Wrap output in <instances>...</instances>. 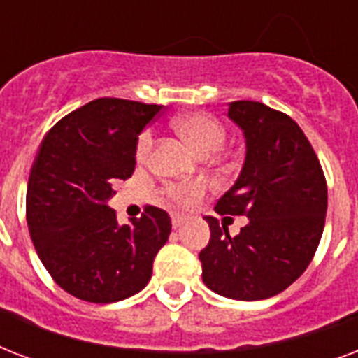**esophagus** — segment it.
<instances>
[{
  "mask_svg": "<svg viewBox=\"0 0 358 358\" xmlns=\"http://www.w3.org/2000/svg\"><path fill=\"white\" fill-rule=\"evenodd\" d=\"M184 223H185L184 215H176V213H174V215H173V229H180V227H182Z\"/></svg>",
  "mask_w": 358,
  "mask_h": 358,
  "instance_id": "obj_1",
  "label": "esophagus"
}]
</instances>
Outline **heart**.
<instances>
[{"mask_svg": "<svg viewBox=\"0 0 358 358\" xmlns=\"http://www.w3.org/2000/svg\"><path fill=\"white\" fill-rule=\"evenodd\" d=\"M174 129L178 131V135L187 143V145L196 150L202 156H210L213 152H217L224 143V128L221 126L217 119H213L212 115L206 113H189L182 115L174 120ZM152 146V137L145 134L139 139V146H137V156L143 159L146 157L148 150ZM202 184H187L180 185V187H169V196L174 199L180 204H191L196 196L202 195Z\"/></svg>", "mask_w": 358, "mask_h": 358, "instance_id": "1", "label": "heart"}]
</instances>
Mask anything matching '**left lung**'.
Returning a JSON list of instances; mask_svg holds the SVG:
<instances>
[{"label": "left lung", "instance_id": "8db88e82", "mask_svg": "<svg viewBox=\"0 0 358 358\" xmlns=\"http://www.w3.org/2000/svg\"><path fill=\"white\" fill-rule=\"evenodd\" d=\"M227 117L243 131L245 159L215 212L245 215L249 223L230 236L227 224L208 215L202 280L229 299H267L310 264L325 227L327 184L316 152L288 115L239 100L229 103Z\"/></svg>", "mask_w": 358, "mask_h": 358}]
</instances>
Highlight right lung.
<instances>
[{
  "label": "right lung",
  "mask_w": 358,
  "mask_h": 358,
  "mask_svg": "<svg viewBox=\"0 0 358 358\" xmlns=\"http://www.w3.org/2000/svg\"><path fill=\"white\" fill-rule=\"evenodd\" d=\"M163 106L98 98L59 120L41 143L27 184V227L55 282L89 303H117L145 288L171 217L146 206L119 224L117 180L135 169L141 131Z\"/></svg>",
  "instance_id": "obj_1"
}]
</instances>
